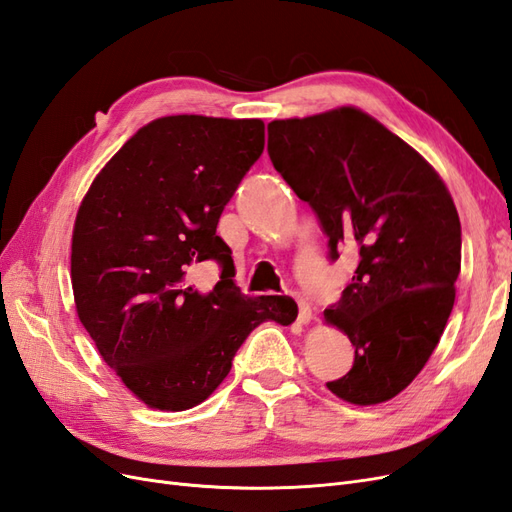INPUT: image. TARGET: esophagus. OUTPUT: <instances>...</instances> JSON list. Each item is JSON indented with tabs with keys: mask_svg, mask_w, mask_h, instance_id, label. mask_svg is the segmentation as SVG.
<instances>
[{
	"mask_svg": "<svg viewBox=\"0 0 512 512\" xmlns=\"http://www.w3.org/2000/svg\"><path fill=\"white\" fill-rule=\"evenodd\" d=\"M297 299V305H299V316H297V320L301 322V324H307L309 320H312V307H309V303L303 299V297H294Z\"/></svg>",
	"mask_w": 512,
	"mask_h": 512,
	"instance_id": "esophagus-1",
	"label": "esophagus"
}]
</instances>
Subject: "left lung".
I'll list each match as a JSON object with an SVG mask.
<instances>
[{"instance_id": "left-lung-1", "label": "left lung", "mask_w": 512, "mask_h": 512, "mask_svg": "<svg viewBox=\"0 0 512 512\" xmlns=\"http://www.w3.org/2000/svg\"><path fill=\"white\" fill-rule=\"evenodd\" d=\"M269 158L329 239L359 265L324 318L354 346L329 391L356 406L393 399L438 346L455 303L461 224L451 194L418 153L359 108L277 119Z\"/></svg>"}]
</instances>
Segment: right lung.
Wrapping results in <instances>:
<instances>
[{"instance_id":"obj_1","label":"right lung","mask_w":512,"mask_h":512,"mask_svg":"<svg viewBox=\"0 0 512 512\" xmlns=\"http://www.w3.org/2000/svg\"><path fill=\"white\" fill-rule=\"evenodd\" d=\"M262 149L260 119H156L100 170L76 213V312L106 365L149 408L198 406L258 324L297 318L284 297L241 294L230 247L215 235ZM205 259L223 273L200 293L187 273Z\"/></svg>"}]
</instances>
